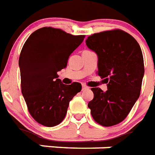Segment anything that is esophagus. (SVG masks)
<instances>
[{
  "label": "esophagus",
  "instance_id": "esophagus-1",
  "mask_svg": "<svg viewBox=\"0 0 155 155\" xmlns=\"http://www.w3.org/2000/svg\"><path fill=\"white\" fill-rule=\"evenodd\" d=\"M86 89H88V86H86L85 84H83V85H82V90H86Z\"/></svg>",
  "mask_w": 155,
  "mask_h": 155
}]
</instances>
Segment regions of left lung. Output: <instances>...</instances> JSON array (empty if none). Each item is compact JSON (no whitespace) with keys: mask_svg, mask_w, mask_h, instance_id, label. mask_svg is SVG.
<instances>
[{"mask_svg":"<svg viewBox=\"0 0 155 155\" xmlns=\"http://www.w3.org/2000/svg\"><path fill=\"white\" fill-rule=\"evenodd\" d=\"M88 48L98 56L97 75L108 89L92 88L94 97L88 102L93 120L110 127L125 120L140 96L145 72L142 52L137 41L120 29L89 35Z\"/></svg>","mask_w":155,"mask_h":155,"instance_id":"obj_1","label":"left lung"}]
</instances>
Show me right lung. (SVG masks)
Instances as JSON below:
<instances>
[{
	"label": "right lung",
	"instance_id": "1",
	"mask_svg": "<svg viewBox=\"0 0 155 155\" xmlns=\"http://www.w3.org/2000/svg\"><path fill=\"white\" fill-rule=\"evenodd\" d=\"M85 35H73L62 29L45 27L31 34L19 56L21 90L33 119L46 127L64 120L69 102L82 89L81 84H63L58 71Z\"/></svg>",
	"mask_w": 155,
	"mask_h": 155
}]
</instances>
